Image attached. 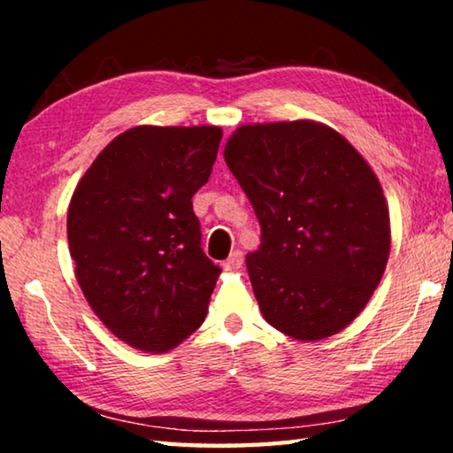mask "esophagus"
Segmentation results:
<instances>
[{
  "instance_id": "34e87169",
  "label": "esophagus",
  "mask_w": 453,
  "mask_h": 453,
  "mask_svg": "<svg viewBox=\"0 0 453 453\" xmlns=\"http://www.w3.org/2000/svg\"><path fill=\"white\" fill-rule=\"evenodd\" d=\"M243 265V251L235 250L232 256H229L224 264H221V267H224L226 272H234V270H240V267Z\"/></svg>"
}]
</instances>
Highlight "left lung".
Masks as SVG:
<instances>
[{
    "instance_id": "8db88e82",
    "label": "left lung",
    "mask_w": 453,
    "mask_h": 453,
    "mask_svg": "<svg viewBox=\"0 0 453 453\" xmlns=\"http://www.w3.org/2000/svg\"><path fill=\"white\" fill-rule=\"evenodd\" d=\"M224 157L262 227L245 265L267 324L303 342L351 324L389 256L372 167L346 137L308 119L237 127Z\"/></svg>"
}]
</instances>
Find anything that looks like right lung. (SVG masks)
Listing matches in <instances>:
<instances>
[{
    "instance_id": "1",
    "label": "right lung",
    "mask_w": 453,
    "mask_h": 453,
    "mask_svg": "<svg viewBox=\"0 0 453 453\" xmlns=\"http://www.w3.org/2000/svg\"><path fill=\"white\" fill-rule=\"evenodd\" d=\"M221 129L137 126L99 153L67 210L75 278L121 342L162 354L203 324L219 265L203 254L196 191Z\"/></svg>"
}]
</instances>
